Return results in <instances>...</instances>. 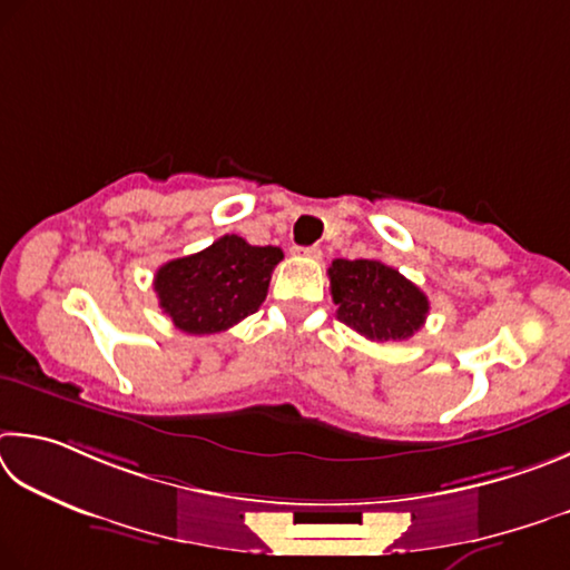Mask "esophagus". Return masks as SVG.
<instances>
[{"mask_svg":"<svg viewBox=\"0 0 570 570\" xmlns=\"http://www.w3.org/2000/svg\"><path fill=\"white\" fill-rule=\"evenodd\" d=\"M303 255H307V257H315V259H321L323 257V249H321V245H307V247H303L301 249Z\"/></svg>","mask_w":570,"mask_h":570,"instance_id":"34e87169","label":"esophagus"}]
</instances>
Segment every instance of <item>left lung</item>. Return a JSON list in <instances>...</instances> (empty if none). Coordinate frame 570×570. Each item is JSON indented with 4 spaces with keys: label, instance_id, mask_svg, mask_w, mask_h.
<instances>
[{
    "label": "left lung",
    "instance_id": "1",
    "mask_svg": "<svg viewBox=\"0 0 570 570\" xmlns=\"http://www.w3.org/2000/svg\"><path fill=\"white\" fill-rule=\"evenodd\" d=\"M327 275L337 321L367 341H407L431 311L421 287L381 259H333Z\"/></svg>",
    "mask_w": 570,
    "mask_h": 570
}]
</instances>
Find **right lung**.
<instances>
[{
	"instance_id": "obj_1",
	"label": "right lung",
	"mask_w": 570,
	"mask_h": 570,
	"mask_svg": "<svg viewBox=\"0 0 570 570\" xmlns=\"http://www.w3.org/2000/svg\"><path fill=\"white\" fill-rule=\"evenodd\" d=\"M279 259V247H257L237 235H225L157 269L159 307L187 335L223 333L263 305Z\"/></svg>"
}]
</instances>
